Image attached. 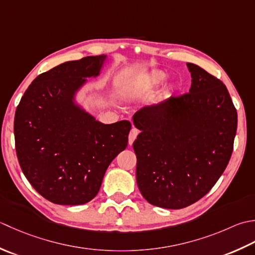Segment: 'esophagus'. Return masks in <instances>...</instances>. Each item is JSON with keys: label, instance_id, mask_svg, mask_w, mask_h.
<instances>
[{"label": "esophagus", "instance_id": "obj_1", "mask_svg": "<svg viewBox=\"0 0 255 255\" xmlns=\"http://www.w3.org/2000/svg\"><path fill=\"white\" fill-rule=\"evenodd\" d=\"M138 134V129L135 128H132L131 131H129V134H128V144L132 145L133 142L135 141V138H136Z\"/></svg>", "mask_w": 255, "mask_h": 255}]
</instances>
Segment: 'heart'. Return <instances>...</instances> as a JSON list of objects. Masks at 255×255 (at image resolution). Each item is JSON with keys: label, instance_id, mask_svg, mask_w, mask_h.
Here are the masks:
<instances>
[{"label": "heart", "instance_id": "obj_1", "mask_svg": "<svg viewBox=\"0 0 255 255\" xmlns=\"http://www.w3.org/2000/svg\"><path fill=\"white\" fill-rule=\"evenodd\" d=\"M167 79V76H166L165 72L162 70H152L149 71L144 78L142 84L136 87H132L129 89V93H131L132 97H138L141 96L144 91L148 89H154V88H157L160 85H163L164 82Z\"/></svg>", "mask_w": 255, "mask_h": 255}]
</instances>
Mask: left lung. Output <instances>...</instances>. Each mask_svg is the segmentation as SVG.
Wrapping results in <instances>:
<instances>
[{
	"instance_id": "8db88e82",
	"label": "left lung",
	"mask_w": 255,
	"mask_h": 255,
	"mask_svg": "<svg viewBox=\"0 0 255 255\" xmlns=\"http://www.w3.org/2000/svg\"><path fill=\"white\" fill-rule=\"evenodd\" d=\"M188 93L144 107L133 116L136 183L150 205L181 209L202 198L229 163L238 114L227 87L187 62Z\"/></svg>"
}]
</instances>
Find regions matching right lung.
Wrapping results in <instances>:
<instances>
[{
	"label": "right lung",
	"mask_w": 255,
	"mask_h": 255,
	"mask_svg": "<svg viewBox=\"0 0 255 255\" xmlns=\"http://www.w3.org/2000/svg\"><path fill=\"white\" fill-rule=\"evenodd\" d=\"M107 55L67 61L30 84L14 119L15 148L25 177L57 205H84L100 189L106 170L128 146L131 123L103 124L78 106L86 78L100 75Z\"/></svg>",
	"instance_id": "add662e5"
}]
</instances>
